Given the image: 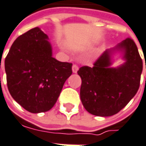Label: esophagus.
I'll return each instance as SVG.
<instances>
[{"mask_svg": "<svg viewBox=\"0 0 146 146\" xmlns=\"http://www.w3.org/2000/svg\"><path fill=\"white\" fill-rule=\"evenodd\" d=\"M72 69H73V73H76L78 71V66L77 64H73Z\"/></svg>", "mask_w": 146, "mask_h": 146, "instance_id": "obj_1", "label": "esophagus"}]
</instances>
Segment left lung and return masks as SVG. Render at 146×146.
<instances>
[{"instance_id":"left-lung-1","label":"left lung","mask_w":146,"mask_h":146,"mask_svg":"<svg viewBox=\"0 0 146 146\" xmlns=\"http://www.w3.org/2000/svg\"><path fill=\"white\" fill-rule=\"evenodd\" d=\"M115 49L122 51L126 62L111 68V50L78 71L82 78L80 96L85 109L97 116H111L122 110L138 90L143 64L133 39L127 38ZM146 68V66H145Z\"/></svg>"}]
</instances>
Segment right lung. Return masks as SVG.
<instances>
[{
    "label": "right lung",
    "mask_w": 146,
    "mask_h": 146,
    "mask_svg": "<svg viewBox=\"0 0 146 146\" xmlns=\"http://www.w3.org/2000/svg\"><path fill=\"white\" fill-rule=\"evenodd\" d=\"M48 39L40 28H33L16 38L5 60L8 90L31 113L52 109L73 73V64L52 57Z\"/></svg>",
    "instance_id": "add662e5"
}]
</instances>
